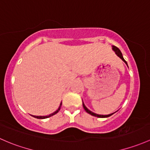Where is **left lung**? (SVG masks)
Returning a JSON list of instances; mask_svg holds the SVG:
<instances>
[{
	"label": "left lung",
	"instance_id": "left-lung-1",
	"mask_svg": "<svg viewBox=\"0 0 150 150\" xmlns=\"http://www.w3.org/2000/svg\"><path fill=\"white\" fill-rule=\"evenodd\" d=\"M112 50H113V51L115 52V53H116V54L117 55V56L119 57H120L121 59H122V60L124 61V62H125V64H127V67H128V64H127V62H126V60L124 59V57H123L122 53H121V52L120 51V50H119V48H117V47H115V46H112ZM83 108H84L85 111H86V112L89 113V114L92 115V116H96V117H98V118H106V117H109V116H111V115L113 114V113H115V112H114V113H110V114H108V115H100V114H97V113H95L92 112V111H90V110L88 109L87 107H86V105H85V104H84V103H83Z\"/></svg>",
	"mask_w": 150,
	"mask_h": 150
}]
</instances>
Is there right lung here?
<instances>
[{"mask_svg":"<svg viewBox=\"0 0 150 150\" xmlns=\"http://www.w3.org/2000/svg\"><path fill=\"white\" fill-rule=\"evenodd\" d=\"M61 105H62V102H61L60 104H59V108H58V109L57 110V111H55L54 113H51V114L48 115V116H33V115H31V116H32L33 117L37 118V119H47V118H49V117H51V116H54V114H56V113H57L58 112H59V111L60 110Z\"/></svg>","mask_w":150,"mask_h":150,"instance_id":"add662e5","label":"right lung"}]
</instances>
